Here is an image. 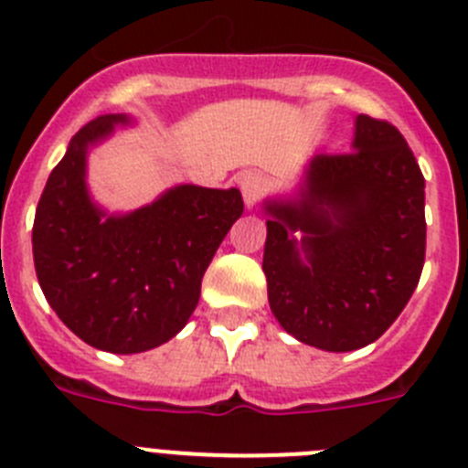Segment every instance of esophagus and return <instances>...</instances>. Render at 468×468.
<instances>
[{"label": "esophagus", "instance_id": "esophagus-1", "mask_svg": "<svg viewBox=\"0 0 468 468\" xmlns=\"http://www.w3.org/2000/svg\"><path fill=\"white\" fill-rule=\"evenodd\" d=\"M239 189H241L246 206H255L267 197L270 183H267V177H264L262 173H246V176H241V180H239Z\"/></svg>", "mask_w": 468, "mask_h": 468}]
</instances>
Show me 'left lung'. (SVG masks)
<instances>
[{
	"mask_svg": "<svg viewBox=\"0 0 468 468\" xmlns=\"http://www.w3.org/2000/svg\"><path fill=\"white\" fill-rule=\"evenodd\" d=\"M267 213L262 271L285 333L325 351L382 337L427 250L424 176L399 128L358 114L354 150L314 156L300 198Z\"/></svg>",
	"mask_w": 468,
	"mask_h": 468,
	"instance_id": "8db88e82",
	"label": "left lung"
}]
</instances>
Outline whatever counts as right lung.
Wrapping results in <instances>:
<instances>
[{"label": "right lung", "mask_w": 468, "mask_h": 468, "mask_svg": "<svg viewBox=\"0 0 468 468\" xmlns=\"http://www.w3.org/2000/svg\"><path fill=\"white\" fill-rule=\"evenodd\" d=\"M119 122L126 117H98L69 140L37 206L32 255L44 297L77 337L138 354L185 328L243 198L239 189L180 185L135 213L105 218L86 194V147Z\"/></svg>", "instance_id": "obj_1"}]
</instances>
